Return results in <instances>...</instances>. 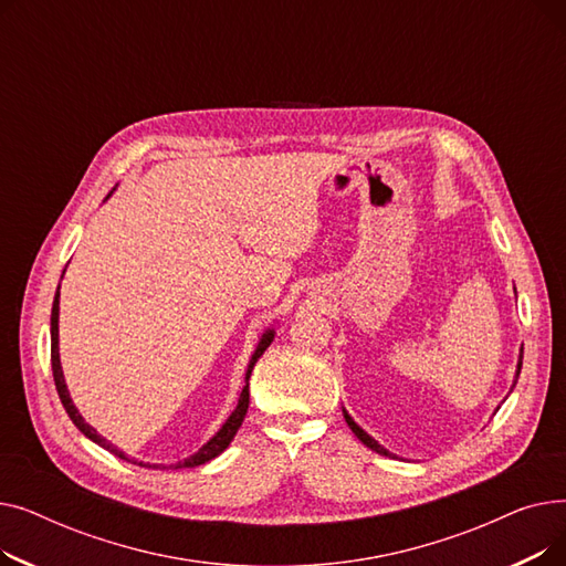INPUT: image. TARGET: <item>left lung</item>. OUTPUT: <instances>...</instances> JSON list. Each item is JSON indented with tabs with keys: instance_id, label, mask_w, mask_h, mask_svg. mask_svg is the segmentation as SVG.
Masks as SVG:
<instances>
[{
	"instance_id": "obj_1",
	"label": "left lung",
	"mask_w": 566,
	"mask_h": 566,
	"mask_svg": "<svg viewBox=\"0 0 566 566\" xmlns=\"http://www.w3.org/2000/svg\"><path fill=\"white\" fill-rule=\"evenodd\" d=\"M521 365H523V350H521V360H518V371H516V378H518V374H521ZM344 418H346V424L350 427V431H353L355 436H358V438H360V442H363V444H367V448H369V450H374V452H378V454H385V457H388V454H390L388 450H382V448H380V444H378V442H376V440H374L371 436H367V433H365V431H363V429H360L358 424H355V422L350 420V415H348L346 410H344Z\"/></svg>"
}]
</instances>
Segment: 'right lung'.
Masks as SVG:
<instances>
[{
	"label": "right lung",
	"instance_id": "obj_1",
	"mask_svg": "<svg viewBox=\"0 0 566 566\" xmlns=\"http://www.w3.org/2000/svg\"><path fill=\"white\" fill-rule=\"evenodd\" d=\"M50 335H52V344H50L52 376H54V385H56L59 399H62V403H64V408H66V412H69V418L73 420V424H75V427H77L86 438H92L94 442H98L101 448H105V450H107V452H112L114 457L128 461V457H126L122 450H116L112 442H107L105 438H101L92 427H88V424L82 420V415L77 412V408L73 406L71 397H69L66 382H64V374H62V365H59V291H56V295H54V303H52ZM273 337H275V335H273V331H268V333L261 337V342H259V346H256V350H254V355H252V360H250V367H248L245 380H250V374H252V369H254L256 360L261 358L263 350H265L268 346H271ZM248 406H250V385L245 382V388H243V392H241V399H238V406H235V410L229 415V420L224 422V427H222V429H220L211 440H208L197 454H192V457H190V459H186V461H178V463H176V468H195V465H201V463H206V461L216 459L218 454H222V452L229 448V442L233 440V436H235L238 427L243 424V420H245V412H248ZM139 465H142V463H139Z\"/></svg>",
	"mask_w": 566,
	"mask_h": 566
}]
</instances>
